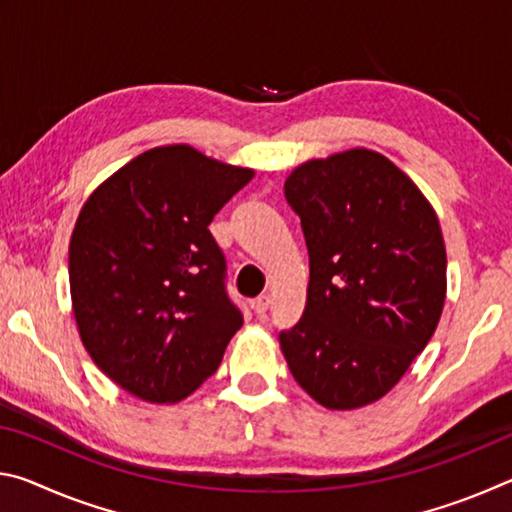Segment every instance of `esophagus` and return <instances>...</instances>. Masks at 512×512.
<instances>
[{
    "mask_svg": "<svg viewBox=\"0 0 512 512\" xmlns=\"http://www.w3.org/2000/svg\"><path fill=\"white\" fill-rule=\"evenodd\" d=\"M268 305H271V296H259L253 302H250V307H253V311H255L257 316H264Z\"/></svg>",
    "mask_w": 512,
    "mask_h": 512,
    "instance_id": "34e87169",
    "label": "esophagus"
}]
</instances>
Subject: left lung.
<instances>
[{"label": "left lung", "instance_id": "1", "mask_svg": "<svg viewBox=\"0 0 512 512\" xmlns=\"http://www.w3.org/2000/svg\"><path fill=\"white\" fill-rule=\"evenodd\" d=\"M284 196L309 253L307 302L280 332L291 375L332 411L361 409L404 377L447 293L438 216L402 169L370 149L309 160Z\"/></svg>", "mask_w": 512, "mask_h": 512}]
</instances>
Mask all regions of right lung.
I'll return each instance as SVG.
<instances>
[{
	"label": "right lung",
	"mask_w": 512,
	"mask_h": 512,
	"mask_svg": "<svg viewBox=\"0 0 512 512\" xmlns=\"http://www.w3.org/2000/svg\"><path fill=\"white\" fill-rule=\"evenodd\" d=\"M255 176L189 144L137 155L94 189L69 241V291L92 361L144 402L214 375L244 325L207 225Z\"/></svg>",
	"instance_id": "add662e5"
}]
</instances>
